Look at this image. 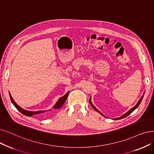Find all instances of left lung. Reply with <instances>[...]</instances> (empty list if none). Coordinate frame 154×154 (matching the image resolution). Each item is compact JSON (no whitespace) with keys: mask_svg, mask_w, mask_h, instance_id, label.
Instances as JSON below:
<instances>
[{"mask_svg":"<svg viewBox=\"0 0 154 154\" xmlns=\"http://www.w3.org/2000/svg\"><path fill=\"white\" fill-rule=\"evenodd\" d=\"M143 96H144V94H143V96H142V97L141 98H140V99L139 100V101H138V103L134 106V107H133V108H132L131 109H130L128 112H126V113H125V114H124L123 116H122L121 117H119V118H115V119H122V118H125V117H126V116H128L129 115H130L131 114V113L133 111H134L135 109H137V108H138V106L140 105V103H141L142 102V99H143ZM89 103H90V104H91V106L92 107V108H94V110H96V111H97L98 112H99L100 113V114H101V115H102L103 116H104V117H106L103 114H102V113L101 112H100L99 110H97L96 108H95V107L94 106H93V104H92V103H91V98H90V99H89Z\"/></svg>","mask_w":154,"mask_h":154,"instance_id":"obj_1","label":"left lung"}]
</instances>
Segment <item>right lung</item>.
<instances>
[{"mask_svg": "<svg viewBox=\"0 0 154 154\" xmlns=\"http://www.w3.org/2000/svg\"><path fill=\"white\" fill-rule=\"evenodd\" d=\"M69 92H68L67 93H66V94H65V96H63V97L60 98V99H58V101H57V103H56V104H55L54 106H53V109H57L61 108L62 107V106L63 105V104L65 103L66 98H67V97H68V96H69ZM9 96H10V98H11L12 103L13 104H14V106L16 107V109H17L19 112H21L22 113V114H23L24 115H26V116H32V115H43V114H44V113H45L46 111H28L24 110V109H23V108H21V107H19V106L14 102V100H13L12 96H11L10 93H9ZM51 109H50V110H51ZM48 111H50V110H48Z\"/></svg>", "mask_w": 154, "mask_h": 154, "instance_id": "right-lung-1", "label": "right lung"}]
</instances>
